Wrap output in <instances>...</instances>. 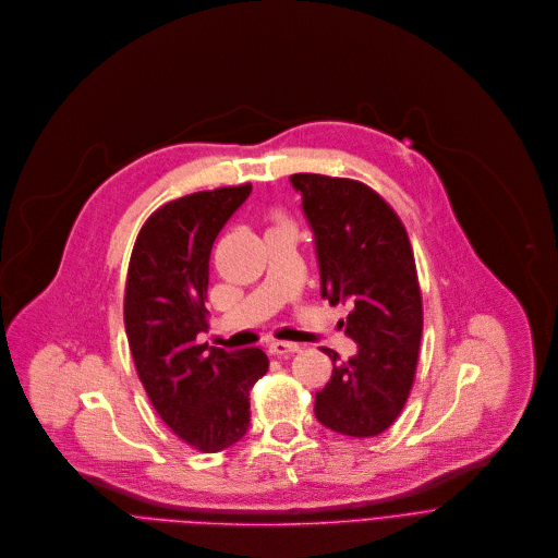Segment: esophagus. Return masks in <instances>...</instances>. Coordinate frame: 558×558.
<instances>
[{
	"instance_id": "obj_1",
	"label": "esophagus",
	"mask_w": 558,
	"mask_h": 558,
	"mask_svg": "<svg viewBox=\"0 0 558 558\" xmlns=\"http://www.w3.org/2000/svg\"><path fill=\"white\" fill-rule=\"evenodd\" d=\"M301 348L296 343H288V341H272L268 345V352L272 356H290V354H296Z\"/></svg>"
}]
</instances>
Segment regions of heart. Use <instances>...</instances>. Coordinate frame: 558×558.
Listing matches in <instances>:
<instances>
[{"label": "heart", "mask_w": 558, "mask_h": 558, "mask_svg": "<svg viewBox=\"0 0 558 558\" xmlns=\"http://www.w3.org/2000/svg\"><path fill=\"white\" fill-rule=\"evenodd\" d=\"M272 221H275V225H283L286 217L281 213H272Z\"/></svg>", "instance_id": "1"}]
</instances>
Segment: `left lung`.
Masks as SVG:
<instances>
[{"label": "left lung", "instance_id": "8db88e82", "mask_svg": "<svg viewBox=\"0 0 558 558\" xmlns=\"http://www.w3.org/2000/svg\"><path fill=\"white\" fill-rule=\"evenodd\" d=\"M303 195L320 268V296L350 301L345 333L356 356L331 359L316 393V420L333 433L374 437L400 415L415 380L422 292L413 248L398 213L372 186L320 173L290 175Z\"/></svg>", "mask_w": 558, "mask_h": 558}]
</instances>
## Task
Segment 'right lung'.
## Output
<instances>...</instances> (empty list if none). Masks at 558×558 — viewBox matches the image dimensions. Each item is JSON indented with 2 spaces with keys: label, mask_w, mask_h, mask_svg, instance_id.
I'll return each mask as SVG.
<instances>
[{
  "label": "right lung",
  "mask_w": 558,
  "mask_h": 558,
  "mask_svg": "<svg viewBox=\"0 0 558 558\" xmlns=\"http://www.w3.org/2000/svg\"><path fill=\"white\" fill-rule=\"evenodd\" d=\"M253 184L197 191L154 210L143 225L125 283V331L138 378L165 424L189 447L217 453L251 422V389L268 372L259 350L197 343L208 327L210 248Z\"/></svg>",
  "instance_id": "add662e5"
}]
</instances>
